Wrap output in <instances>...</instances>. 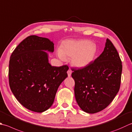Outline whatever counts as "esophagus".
Listing matches in <instances>:
<instances>
[{
  "instance_id": "1",
  "label": "esophagus",
  "mask_w": 132,
  "mask_h": 132,
  "mask_svg": "<svg viewBox=\"0 0 132 132\" xmlns=\"http://www.w3.org/2000/svg\"><path fill=\"white\" fill-rule=\"evenodd\" d=\"M68 77H70L71 75V71L70 70H69L68 71Z\"/></svg>"
}]
</instances>
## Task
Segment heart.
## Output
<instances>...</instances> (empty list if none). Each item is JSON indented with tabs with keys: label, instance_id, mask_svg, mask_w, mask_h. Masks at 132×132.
<instances>
[{
	"label": "heart",
	"instance_id": "1",
	"mask_svg": "<svg viewBox=\"0 0 132 132\" xmlns=\"http://www.w3.org/2000/svg\"><path fill=\"white\" fill-rule=\"evenodd\" d=\"M97 46L87 39L69 40L58 51L59 58L64 60L71 57V62L77 68H85L93 61L97 53Z\"/></svg>",
	"mask_w": 132,
	"mask_h": 132
}]
</instances>
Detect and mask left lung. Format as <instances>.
Returning <instances> with one entry per match:
<instances>
[{
	"mask_svg": "<svg viewBox=\"0 0 132 132\" xmlns=\"http://www.w3.org/2000/svg\"><path fill=\"white\" fill-rule=\"evenodd\" d=\"M122 69L120 56L109 39L94 62L83 68L71 69L75 97L80 108L88 113L105 109L119 91Z\"/></svg>",
	"mask_w": 132,
	"mask_h": 132,
	"instance_id": "8db88e82",
	"label": "left lung"
}]
</instances>
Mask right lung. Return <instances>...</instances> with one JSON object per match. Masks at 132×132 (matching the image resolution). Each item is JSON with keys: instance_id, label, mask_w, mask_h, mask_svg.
<instances>
[{"instance_id": "add662e5", "label": "right lung", "mask_w": 132, "mask_h": 132, "mask_svg": "<svg viewBox=\"0 0 132 132\" xmlns=\"http://www.w3.org/2000/svg\"><path fill=\"white\" fill-rule=\"evenodd\" d=\"M48 38L31 35L13 51L9 62V78L11 92L23 106L42 113L53 105L56 93L68 77L69 67L52 66L47 52H54Z\"/></svg>"}]
</instances>
